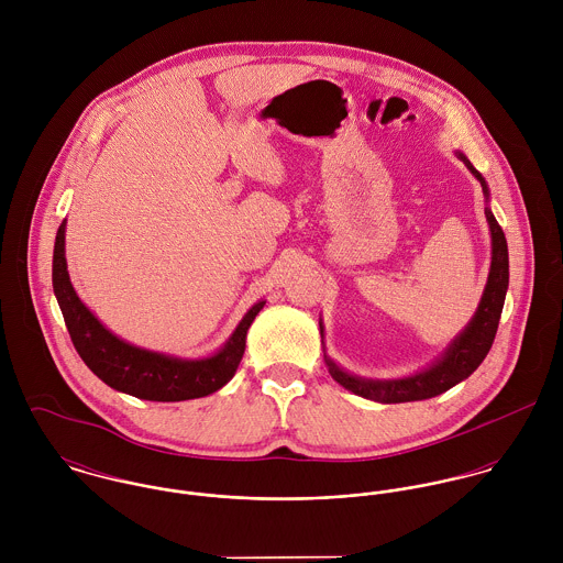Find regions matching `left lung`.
I'll return each instance as SVG.
<instances>
[{
  "label": "left lung",
  "mask_w": 563,
  "mask_h": 563,
  "mask_svg": "<svg viewBox=\"0 0 563 563\" xmlns=\"http://www.w3.org/2000/svg\"><path fill=\"white\" fill-rule=\"evenodd\" d=\"M457 158L466 164V168L479 179L483 195L489 201V188L483 179L482 173L471 164V161L457 152ZM485 219L489 225V239H492V262H489V273H487V284L483 288L482 301L477 306L475 317L471 322L451 340V344L444 349V353L431 362L427 368L409 375V377H399V379H368L353 375L338 366L327 353H324V364L329 368V375L349 393L364 397L368 401L377 402H407L424 401L431 397H438L460 382L468 379L485 360L498 321L500 312L505 306V295L509 286V253H507V241L496 223L494 214L489 208H485ZM321 324V338L324 327ZM324 351V349H322Z\"/></svg>",
  "instance_id": "8db88e82"
}]
</instances>
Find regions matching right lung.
I'll list each match as a JSON object with an SVG mask.
<instances>
[{"instance_id":"obj_1","label":"right lung","mask_w":563,"mask_h":563,"mask_svg":"<svg viewBox=\"0 0 563 563\" xmlns=\"http://www.w3.org/2000/svg\"><path fill=\"white\" fill-rule=\"evenodd\" d=\"M65 230L67 221L60 223L54 244V295L76 351L103 384L136 399L175 402L208 397L221 390L234 377L244 353L246 331L264 308V299L246 310L225 344L208 357L186 360L130 344L103 327V322L81 303L67 271Z\"/></svg>"}]
</instances>
